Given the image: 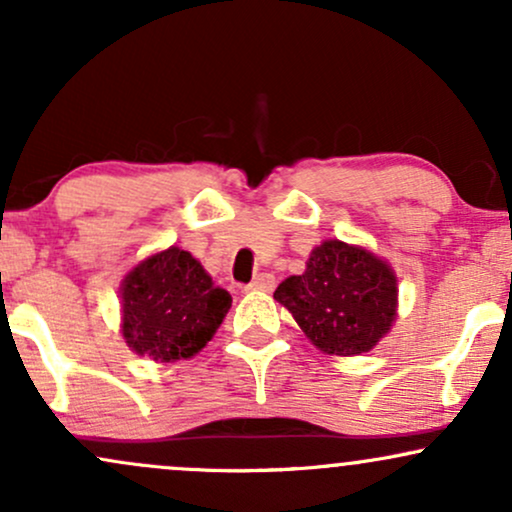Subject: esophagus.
I'll list each match as a JSON object with an SVG mask.
<instances>
[{
    "mask_svg": "<svg viewBox=\"0 0 512 512\" xmlns=\"http://www.w3.org/2000/svg\"><path fill=\"white\" fill-rule=\"evenodd\" d=\"M274 289V276L272 274H257L255 279L245 286V291H272Z\"/></svg>",
    "mask_w": 512,
    "mask_h": 512,
    "instance_id": "obj_1",
    "label": "esophagus"
}]
</instances>
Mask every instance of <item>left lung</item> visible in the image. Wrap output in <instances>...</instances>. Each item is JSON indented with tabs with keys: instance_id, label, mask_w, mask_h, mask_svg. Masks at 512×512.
Segmentation results:
<instances>
[{
	"instance_id": "1",
	"label": "left lung",
	"mask_w": 512,
	"mask_h": 512,
	"mask_svg": "<svg viewBox=\"0 0 512 512\" xmlns=\"http://www.w3.org/2000/svg\"><path fill=\"white\" fill-rule=\"evenodd\" d=\"M317 349L358 356L390 332L397 317V276L373 252L325 240L310 252L301 276L274 291Z\"/></svg>"
}]
</instances>
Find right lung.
Returning <instances> with one entry per match:
<instances>
[{
  "instance_id": "1",
  "label": "right lung",
  "mask_w": 512,
  "mask_h": 512,
  "mask_svg": "<svg viewBox=\"0 0 512 512\" xmlns=\"http://www.w3.org/2000/svg\"><path fill=\"white\" fill-rule=\"evenodd\" d=\"M120 296L127 346L161 363L202 351L231 308V293L214 286L202 264L175 245L127 272Z\"/></svg>"
}]
</instances>
